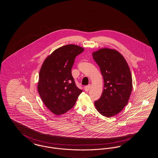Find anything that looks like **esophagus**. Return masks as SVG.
Returning a JSON list of instances; mask_svg holds the SVG:
<instances>
[{"label": "esophagus", "instance_id": "34e87169", "mask_svg": "<svg viewBox=\"0 0 158 158\" xmlns=\"http://www.w3.org/2000/svg\"><path fill=\"white\" fill-rule=\"evenodd\" d=\"M90 88V85H88V86H85V88H84V89H85V91L88 92V90H89Z\"/></svg>", "mask_w": 158, "mask_h": 158}]
</instances>
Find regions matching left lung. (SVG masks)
<instances>
[{"label": "left lung", "mask_w": 158, "mask_h": 158, "mask_svg": "<svg viewBox=\"0 0 158 158\" xmlns=\"http://www.w3.org/2000/svg\"><path fill=\"white\" fill-rule=\"evenodd\" d=\"M92 56L104 82L102 95L94 104L101 115L111 117L128 104L133 88L131 72L123 56L115 49L102 48Z\"/></svg>", "instance_id": "left-lung-1"}]
</instances>
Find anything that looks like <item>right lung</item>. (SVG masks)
Returning <instances> with one entry per match:
<instances>
[{
	"mask_svg": "<svg viewBox=\"0 0 158 158\" xmlns=\"http://www.w3.org/2000/svg\"><path fill=\"white\" fill-rule=\"evenodd\" d=\"M83 50L75 44L62 46L46 57L40 69L38 92L47 108L55 115L70 110L82 92L76 86L71 69L76 56Z\"/></svg>",
	"mask_w": 158,
	"mask_h": 158,
	"instance_id": "right-lung-1",
	"label": "right lung"
}]
</instances>
